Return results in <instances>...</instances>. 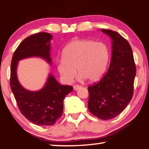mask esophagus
Masks as SVG:
<instances>
[{"label": "esophagus", "instance_id": "obj_1", "mask_svg": "<svg viewBox=\"0 0 149 149\" xmlns=\"http://www.w3.org/2000/svg\"><path fill=\"white\" fill-rule=\"evenodd\" d=\"M80 87H81L80 85H78V84H76V85L73 86V89H74V90H77V89H78V88H80Z\"/></svg>", "mask_w": 149, "mask_h": 149}]
</instances>
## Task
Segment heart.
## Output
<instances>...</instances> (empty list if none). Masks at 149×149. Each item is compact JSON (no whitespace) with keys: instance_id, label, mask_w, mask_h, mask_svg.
I'll list each match as a JSON object with an SVG mask.
<instances>
[{"instance_id":"heart-1","label":"heart","mask_w":149,"mask_h":149,"mask_svg":"<svg viewBox=\"0 0 149 149\" xmlns=\"http://www.w3.org/2000/svg\"><path fill=\"white\" fill-rule=\"evenodd\" d=\"M109 51L102 42L87 39L73 40L65 47L63 59L56 63L61 78L69 83L76 76V69L81 79L90 82L99 80L106 70Z\"/></svg>"}]
</instances>
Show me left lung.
I'll use <instances>...</instances> for the list:
<instances>
[{
    "label": "left lung",
    "mask_w": 149,
    "mask_h": 149,
    "mask_svg": "<svg viewBox=\"0 0 149 149\" xmlns=\"http://www.w3.org/2000/svg\"><path fill=\"white\" fill-rule=\"evenodd\" d=\"M112 39V57L101 80L88 87L89 111L102 120H110L125 110L132 99L136 67L129 42L116 31L102 29Z\"/></svg>",
    "instance_id": "left-lung-1"
}]
</instances>
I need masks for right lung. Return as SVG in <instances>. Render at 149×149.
Segmentation results:
<instances>
[{"mask_svg": "<svg viewBox=\"0 0 149 149\" xmlns=\"http://www.w3.org/2000/svg\"><path fill=\"white\" fill-rule=\"evenodd\" d=\"M52 36L38 32L26 38L13 54L10 69V86L21 113L36 125L50 126L56 123L63 111V100L72 91L73 86L61 85L49 75L40 91H29L20 85L16 75L18 62L25 58L38 56L52 64L50 40Z\"/></svg>", "mask_w": 149, "mask_h": 149, "instance_id": "right-lung-1", "label": "right lung"}]
</instances>
